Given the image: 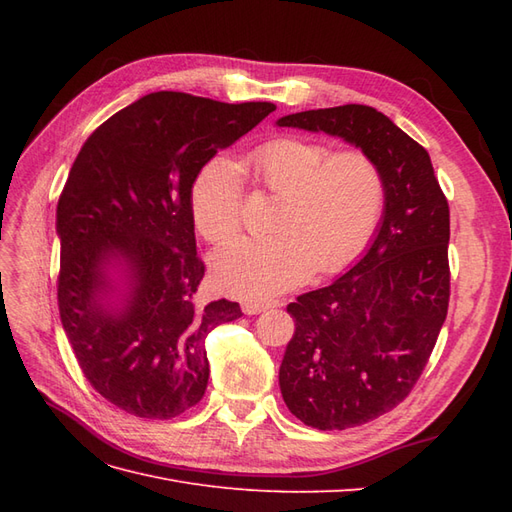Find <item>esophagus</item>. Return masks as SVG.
Listing matches in <instances>:
<instances>
[{"instance_id": "obj_1", "label": "esophagus", "mask_w": 512, "mask_h": 512, "mask_svg": "<svg viewBox=\"0 0 512 512\" xmlns=\"http://www.w3.org/2000/svg\"><path fill=\"white\" fill-rule=\"evenodd\" d=\"M277 305H280V301H275V299H260V301L247 299V301H243V303H241L243 312H245L247 316L260 314V312H265V309H269V307H277Z\"/></svg>"}]
</instances>
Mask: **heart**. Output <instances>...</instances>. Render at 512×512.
Returning a JSON list of instances; mask_svg holds the SVG:
<instances>
[{
	"label": "heart",
	"mask_w": 512,
	"mask_h": 512,
	"mask_svg": "<svg viewBox=\"0 0 512 512\" xmlns=\"http://www.w3.org/2000/svg\"><path fill=\"white\" fill-rule=\"evenodd\" d=\"M243 166L262 190L275 194V235L239 239L211 258L213 277L226 292L271 297L314 273H335L359 256L380 222L384 177L365 151H335L307 138L282 136L247 153ZM196 230L211 243L235 237L243 224L239 170L213 158L192 183Z\"/></svg>",
	"instance_id": "obj_1"
}]
</instances>
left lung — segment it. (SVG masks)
<instances>
[{
	"label": "left lung",
	"mask_w": 512,
	"mask_h": 512,
	"mask_svg": "<svg viewBox=\"0 0 512 512\" xmlns=\"http://www.w3.org/2000/svg\"><path fill=\"white\" fill-rule=\"evenodd\" d=\"M277 126L344 138L384 177L382 220L365 256L286 307L294 335L280 367L282 397L301 423L322 431L365 425L410 395L446 320V196L425 147L376 108H318Z\"/></svg>",
	"instance_id": "left-lung-1"
}]
</instances>
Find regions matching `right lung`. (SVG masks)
I'll return each mask as SVG.
<instances>
[{
  "label": "right lung",
  "mask_w": 512,
  "mask_h": 512,
  "mask_svg": "<svg viewBox=\"0 0 512 512\" xmlns=\"http://www.w3.org/2000/svg\"><path fill=\"white\" fill-rule=\"evenodd\" d=\"M273 111L156 91L106 119L70 168L57 203L59 316L89 384L128 414L196 406L207 335L243 316L235 301H196L205 265L190 192L215 153Z\"/></svg>",
  "instance_id": "right-lung-1"
}]
</instances>
